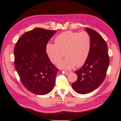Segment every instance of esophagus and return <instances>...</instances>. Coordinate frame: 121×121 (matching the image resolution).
Wrapping results in <instances>:
<instances>
[{"mask_svg":"<svg viewBox=\"0 0 121 121\" xmlns=\"http://www.w3.org/2000/svg\"><path fill=\"white\" fill-rule=\"evenodd\" d=\"M65 72L67 73V74H69V73H70L71 72L70 71H66V70H65Z\"/></svg>","mask_w":121,"mask_h":121,"instance_id":"1","label":"esophagus"}]
</instances>
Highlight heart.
Returning <instances> with one entry per match:
<instances>
[{
    "mask_svg": "<svg viewBox=\"0 0 121 121\" xmlns=\"http://www.w3.org/2000/svg\"><path fill=\"white\" fill-rule=\"evenodd\" d=\"M91 37L87 32L67 31L58 35L55 44L48 42L45 46V52L49 60L65 70L81 67L86 63L91 50Z\"/></svg>",
    "mask_w": 121,
    "mask_h": 121,
    "instance_id": "obj_1",
    "label": "heart"
}]
</instances>
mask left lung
Instances as JSON below:
<instances>
[{
    "mask_svg": "<svg viewBox=\"0 0 121 121\" xmlns=\"http://www.w3.org/2000/svg\"><path fill=\"white\" fill-rule=\"evenodd\" d=\"M85 30L91 37L90 52L82 67L75 72L78 79L72 84L74 90L81 94L92 92L101 85L105 78L109 64L105 40L93 29L86 28Z\"/></svg>",
    "mask_w": 121,
    "mask_h": 121,
    "instance_id": "8db88e82",
    "label": "left lung"
}]
</instances>
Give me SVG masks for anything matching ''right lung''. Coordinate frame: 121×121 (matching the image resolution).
<instances>
[{"mask_svg": "<svg viewBox=\"0 0 121 121\" xmlns=\"http://www.w3.org/2000/svg\"><path fill=\"white\" fill-rule=\"evenodd\" d=\"M56 32L37 28L25 33L14 48V67L24 86L37 95L49 93L58 71L47 57L45 46Z\"/></svg>", "mask_w": 121, "mask_h": 121, "instance_id": "obj_1", "label": "right lung"}]
</instances>
